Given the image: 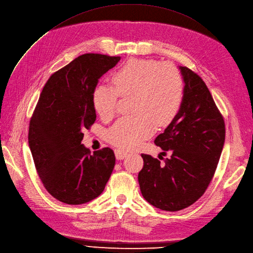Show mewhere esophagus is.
Segmentation results:
<instances>
[{
  "mask_svg": "<svg viewBox=\"0 0 253 253\" xmlns=\"http://www.w3.org/2000/svg\"><path fill=\"white\" fill-rule=\"evenodd\" d=\"M115 154H116V158L118 160H121V159H124L127 156L128 153L126 151H124V150L117 149V150H115Z\"/></svg>",
  "mask_w": 253,
  "mask_h": 253,
  "instance_id": "esophagus-1",
  "label": "esophagus"
}]
</instances>
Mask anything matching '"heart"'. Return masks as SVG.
I'll return each instance as SVG.
<instances>
[{
	"label": "heart",
	"instance_id": "1",
	"mask_svg": "<svg viewBox=\"0 0 253 253\" xmlns=\"http://www.w3.org/2000/svg\"><path fill=\"white\" fill-rule=\"evenodd\" d=\"M115 86L98 84L93 92V105L102 118H112L120 96L133 94L135 114L119 119L106 131L107 140L121 149L137 146L156 128L166 127L180 112L185 83L180 70L171 64L153 59H131L113 76Z\"/></svg>",
	"mask_w": 253,
	"mask_h": 253
}]
</instances>
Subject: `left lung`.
Masks as SVG:
<instances>
[{"mask_svg": "<svg viewBox=\"0 0 253 253\" xmlns=\"http://www.w3.org/2000/svg\"><path fill=\"white\" fill-rule=\"evenodd\" d=\"M179 69L185 83L182 107L154 142L170 157L141 154L138 183L144 199L164 211H180L194 204L212 181L225 139V125L208 86L187 67Z\"/></svg>", "mask_w": 253, "mask_h": 253, "instance_id": "obj_1", "label": "left lung"}]
</instances>
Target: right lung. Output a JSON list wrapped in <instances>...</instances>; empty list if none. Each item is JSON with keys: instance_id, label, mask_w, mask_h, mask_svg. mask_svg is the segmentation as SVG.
<instances>
[{"instance_id": "1", "label": "right lung", "mask_w": 253, "mask_h": 253, "mask_svg": "<svg viewBox=\"0 0 253 253\" xmlns=\"http://www.w3.org/2000/svg\"><path fill=\"white\" fill-rule=\"evenodd\" d=\"M120 57L84 53L54 72L40 94L30 121L29 146L45 189L68 205L99 196L113 172L112 149L91 154L82 140L96 121L93 92Z\"/></svg>"}]
</instances>
